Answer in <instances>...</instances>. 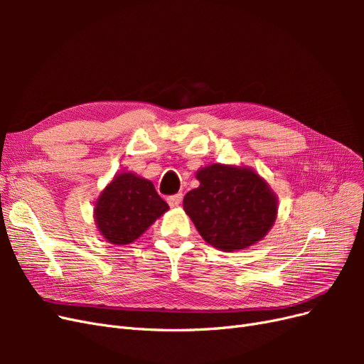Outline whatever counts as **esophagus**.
Listing matches in <instances>:
<instances>
[{"instance_id": "1", "label": "esophagus", "mask_w": 364, "mask_h": 364, "mask_svg": "<svg viewBox=\"0 0 364 364\" xmlns=\"http://www.w3.org/2000/svg\"><path fill=\"white\" fill-rule=\"evenodd\" d=\"M182 199H183V196L179 193V194L170 196L168 199H167V202H168V205H170L171 208H176V206H179V205L182 203Z\"/></svg>"}]
</instances>
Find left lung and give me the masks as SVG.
<instances>
[{
    "mask_svg": "<svg viewBox=\"0 0 364 364\" xmlns=\"http://www.w3.org/2000/svg\"><path fill=\"white\" fill-rule=\"evenodd\" d=\"M200 185L186 193L183 209L206 243L234 252L262 240L278 214V197L258 173L211 164L196 173Z\"/></svg>",
    "mask_w": 364,
    "mask_h": 364,
    "instance_id": "8db88e82",
    "label": "left lung"
}]
</instances>
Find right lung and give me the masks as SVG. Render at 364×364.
<instances>
[{"mask_svg": "<svg viewBox=\"0 0 364 364\" xmlns=\"http://www.w3.org/2000/svg\"><path fill=\"white\" fill-rule=\"evenodd\" d=\"M165 211L168 205L161 199L155 185L129 171L115 174L98 196L94 217L109 243L124 246L144 234Z\"/></svg>", "mask_w": 364, "mask_h": 364, "instance_id": "add662e5", "label": "right lung"}]
</instances>
